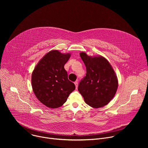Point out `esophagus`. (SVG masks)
Masks as SVG:
<instances>
[{
	"mask_svg": "<svg viewBox=\"0 0 148 148\" xmlns=\"http://www.w3.org/2000/svg\"><path fill=\"white\" fill-rule=\"evenodd\" d=\"M74 84H75L76 88H77V87H78V82H77V81H75V82H74Z\"/></svg>",
	"mask_w": 148,
	"mask_h": 148,
	"instance_id": "esophagus-1",
	"label": "esophagus"
}]
</instances>
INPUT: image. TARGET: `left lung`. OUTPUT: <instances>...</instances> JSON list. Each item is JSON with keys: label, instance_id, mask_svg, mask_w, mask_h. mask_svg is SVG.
<instances>
[{"label": "left lung", "instance_id": "left-lung-1", "mask_svg": "<svg viewBox=\"0 0 148 148\" xmlns=\"http://www.w3.org/2000/svg\"><path fill=\"white\" fill-rule=\"evenodd\" d=\"M86 67V75L79 82L78 90L84 101L93 108L107 105L118 88V79L110 62L102 56L91 57L79 54Z\"/></svg>", "mask_w": 148, "mask_h": 148}]
</instances>
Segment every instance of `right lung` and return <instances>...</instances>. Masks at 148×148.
<instances>
[{
  "label": "right lung",
  "mask_w": 148,
  "mask_h": 148,
  "mask_svg": "<svg viewBox=\"0 0 148 148\" xmlns=\"http://www.w3.org/2000/svg\"><path fill=\"white\" fill-rule=\"evenodd\" d=\"M70 57L69 53L51 51L39 61L32 73L34 93L49 108L61 107L75 89L74 84L68 79L67 72L64 69Z\"/></svg>",
  "instance_id": "obj_1"
}]
</instances>
